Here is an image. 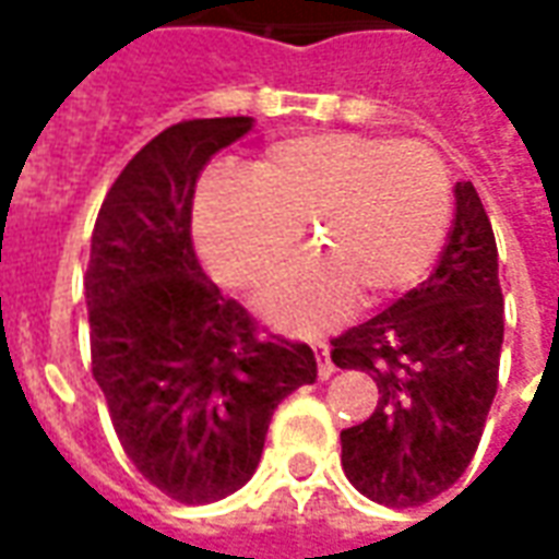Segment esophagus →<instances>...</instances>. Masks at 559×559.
I'll list each match as a JSON object with an SVG mask.
<instances>
[{
	"instance_id": "obj_1",
	"label": "esophagus",
	"mask_w": 559,
	"mask_h": 559,
	"mask_svg": "<svg viewBox=\"0 0 559 559\" xmlns=\"http://www.w3.org/2000/svg\"><path fill=\"white\" fill-rule=\"evenodd\" d=\"M314 356H317V374H320V380H329V377L335 374V365H332V359H329L326 341H317Z\"/></svg>"
}]
</instances>
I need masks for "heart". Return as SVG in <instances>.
Listing matches in <instances>:
<instances>
[{
	"label": "heart",
	"instance_id": "1",
	"mask_svg": "<svg viewBox=\"0 0 559 559\" xmlns=\"http://www.w3.org/2000/svg\"><path fill=\"white\" fill-rule=\"evenodd\" d=\"M452 179L421 140L326 131L269 143L239 182L218 179L194 209L209 272L227 287H254L299 239L320 257L296 260L257 293L269 326L311 335L350 314L356 290L380 302L425 275L443 245Z\"/></svg>",
	"mask_w": 559,
	"mask_h": 559
}]
</instances>
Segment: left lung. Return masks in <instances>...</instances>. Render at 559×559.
I'll list each match as a JSON object with an SVG mask.
<instances>
[{
    "instance_id": "left-lung-1",
    "label": "left lung",
    "mask_w": 559,
    "mask_h": 559,
    "mask_svg": "<svg viewBox=\"0 0 559 559\" xmlns=\"http://www.w3.org/2000/svg\"><path fill=\"white\" fill-rule=\"evenodd\" d=\"M503 293L491 221L473 182L428 281L332 338V362L374 377L377 407L341 431V467L374 503L407 509L452 488L497 395Z\"/></svg>"
}]
</instances>
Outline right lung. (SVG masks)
<instances>
[{
	"label": "right lung",
	"instance_id": "1",
	"mask_svg": "<svg viewBox=\"0 0 559 559\" xmlns=\"http://www.w3.org/2000/svg\"><path fill=\"white\" fill-rule=\"evenodd\" d=\"M251 126V116H224L160 131L119 173L92 230V374L126 455L179 503L239 491L275 407L317 380L311 347L260 335L206 278L191 242L200 170Z\"/></svg>",
	"mask_w": 559,
	"mask_h": 559
}]
</instances>
